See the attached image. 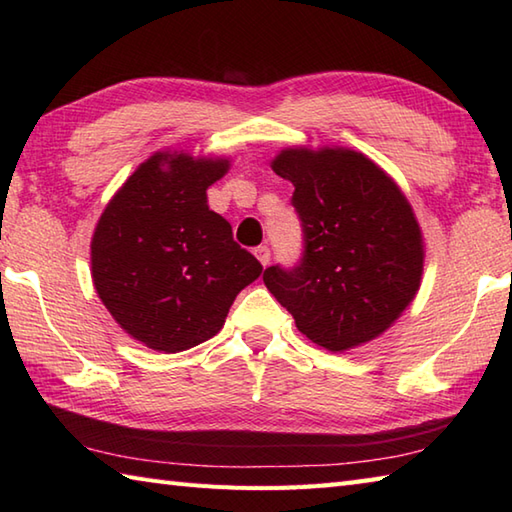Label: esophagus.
<instances>
[{
    "instance_id": "obj_1",
    "label": "esophagus",
    "mask_w": 512,
    "mask_h": 512,
    "mask_svg": "<svg viewBox=\"0 0 512 512\" xmlns=\"http://www.w3.org/2000/svg\"><path fill=\"white\" fill-rule=\"evenodd\" d=\"M255 257L259 259V262H262V266H268L270 264V248L268 246H257Z\"/></svg>"
}]
</instances>
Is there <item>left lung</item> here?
Instances as JSON below:
<instances>
[{
	"label": "left lung",
	"instance_id": "8db88e82",
	"mask_svg": "<svg viewBox=\"0 0 512 512\" xmlns=\"http://www.w3.org/2000/svg\"><path fill=\"white\" fill-rule=\"evenodd\" d=\"M273 171L295 184L303 250L292 268H266V288L325 350L376 339L420 288L422 235L407 198L350 149H286Z\"/></svg>",
	"mask_w": 512,
	"mask_h": 512
}]
</instances>
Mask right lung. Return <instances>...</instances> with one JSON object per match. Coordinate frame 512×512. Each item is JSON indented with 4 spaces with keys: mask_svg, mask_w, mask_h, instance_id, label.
Masks as SVG:
<instances>
[{
    "mask_svg": "<svg viewBox=\"0 0 512 512\" xmlns=\"http://www.w3.org/2000/svg\"><path fill=\"white\" fill-rule=\"evenodd\" d=\"M228 160L156 154L107 204L92 237V279L118 325L151 350L182 352L220 332L262 275L206 204Z\"/></svg>",
    "mask_w": 512,
    "mask_h": 512,
    "instance_id": "1",
    "label": "right lung"
}]
</instances>
